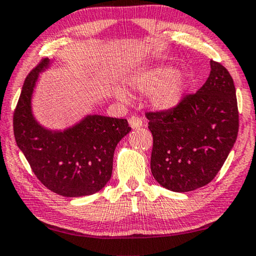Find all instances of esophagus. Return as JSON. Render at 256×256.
Returning <instances> with one entry per match:
<instances>
[{
  "label": "esophagus",
  "mask_w": 256,
  "mask_h": 256,
  "mask_svg": "<svg viewBox=\"0 0 256 256\" xmlns=\"http://www.w3.org/2000/svg\"><path fill=\"white\" fill-rule=\"evenodd\" d=\"M128 123H130V126H131L133 130H136V128H139L142 126L144 120L140 117L132 116V117L128 118Z\"/></svg>",
  "instance_id": "esophagus-1"
}]
</instances>
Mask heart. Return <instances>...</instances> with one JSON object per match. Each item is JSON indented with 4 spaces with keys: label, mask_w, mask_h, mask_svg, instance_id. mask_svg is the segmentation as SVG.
<instances>
[{
    "label": "heart",
    "mask_w": 256,
    "mask_h": 256,
    "mask_svg": "<svg viewBox=\"0 0 256 256\" xmlns=\"http://www.w3.org/2000/svg\"><path fill=\"white\" fill-rule=\"evenodd\" d=\"M176 70L172 67H158L140 73L132 78L131 86L134 90L142 94L156 92L153 104L156 109H169L174 106L184 90L186 84L183 78L175 76ZM120 100H125V94H118Z\"/></svg>",
    "instance_id": "obj_1"
}]
</instances>
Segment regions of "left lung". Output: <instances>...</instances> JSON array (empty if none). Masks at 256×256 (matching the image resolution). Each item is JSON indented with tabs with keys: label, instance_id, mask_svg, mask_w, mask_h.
I'll return each mask as SVG.
<instances>
[{
	"label": "left lung",
	"instance_id": "8db88e82",
	"mask_svg": "<svg viewBox=\"0 0 256 256\" xmlns=\"http://www.w3.org/2000/svg\"><path fill=\"white\" fill-rule=\"evenodd\" d=\"M153 136L150 170L164 188L186 192L206 186L228 159L239 131L236 87L228 70L211 61L205 84L164 111H147Z\"/></svg>",
	"mask_w": 256,
	"mask_h": 256
}]
</instances>
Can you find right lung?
<instances>
[{"instance_id":"1","label":"right lung","mask_w":256,"mask_h":256,"mask_svg":"<svg viewBox=\"0 0 256 256\" xmlns=\"http://www.w3.org/2000/svg\"><path fill=\"white\" fill-rule=\"evenodd\" d=\"M48 64L42 60L24 81L14 111L17 146L51 192L64 197L92 195L110 180L114 148L131 128L126 120L94 114L64 132L42 128L32 116L31 95L38 73Z\"/></svg>"}]
</instances>
